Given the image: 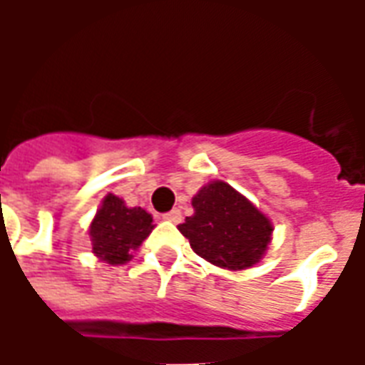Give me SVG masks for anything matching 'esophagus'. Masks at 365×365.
Segmentation results:
<instances>
[{
  "mask_svg": "<svg viewBox=\"0 0 365 365\" xmlns=\"http://www.w3.org/2000/svg\"><path fill=\"white\" fill-rule=\"evenodd\" d=\"M164 219L172 222H182V211H180V209H172V211H168V213L164 215Z\"/></svg>",
  "mask_w": 365,
  "mask_h": 365,
  "instance_id": "esophagus-1",
  "label": "esophagus"
}]
</instances>
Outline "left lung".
I'll use <instances>...</instances> for the list:
<instances>
[{"instance_id": "8db88e82", "label": "left lung", "mask_w": 365, "mask_h": 365, "mask_svg": "<svg viewBox=\"0 0 365 365\" xmlns=\"http://www.w3.org/2000/svg\"><path fill=\"white\" fill-rule=\"evenodd\" d=\"M195 213L178 229L193 252L219 268L258 264L272 240V222L229 183L211 182L191 201Z\"/></svg>"}]
</instances>
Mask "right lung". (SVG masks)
Returning a JSON list of instances; mask_svg holds the SVG:
<instances>
[{"instance_id":"right-lung-1","label":"right lung","mask_w":365,"mask_h":365,"mask_svg":"<svg viewBox=\"0 0 365 365\" xmlns=\"http://www.w3.org/2000/svg\"><path fill=\"white\" fill-rule=\"evenodd\" d=\"M152 229L150 213L140 207H127L123 199L109 193L90 225L93 254L111 266L125 264Z\"/></svg>"}]
</instances>
